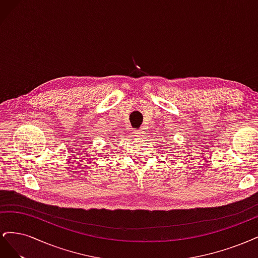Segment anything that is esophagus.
Instances as JSON below:
<instances>
[{"instance_id": "1", "label": "esophagus", "mask_w": 258, "mask_h": 258, "mask_svg": "<svg viewBox=\"0 0 258 258\" xmlns=\"http://www.w3.org/2000/svg\"><path fill=\"white\" fill-rule=\"evenodd\" d=\"M144 135H145L144 129H139V130L135 131V136L137 138H142V137H144Z\"/></svg>"}]
</instances>
